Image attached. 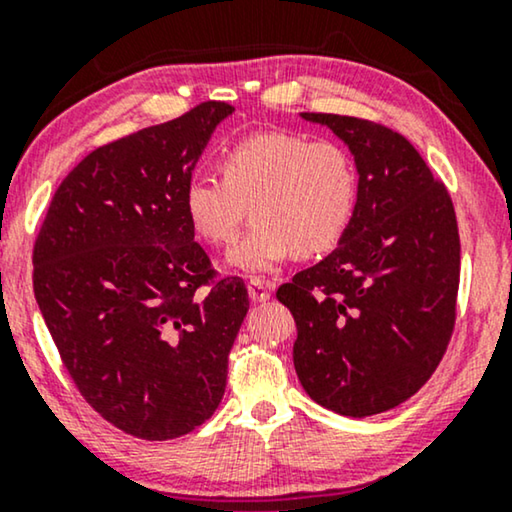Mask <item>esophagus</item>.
Masks as SVG:
<instances>
[{
  "mask_svg": "<svg viewBox=\"0 0 512 512\" xmlns=\"http://www.w3.org/2000/svg\"><path fill=\"white\" fill-rule=\"evenodd\" d=\"M247 289H249V298L254 300V303H263V300L270 298V284H265L263 279H258V277L251 279Z\"/></svg>",
  "mask_w": 512,
  "mask_h": 512,
  "instance_id": "34e87169",
  "label": "esophagus"
}]
</instances>
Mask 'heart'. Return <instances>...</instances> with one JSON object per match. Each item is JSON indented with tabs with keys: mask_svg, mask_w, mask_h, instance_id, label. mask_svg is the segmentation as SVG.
Wrapping results in <instances>:
<instances>
[{
	"mask_svg": "<svg viewBox=\"0 0 512 512\" xmlns=\"http://www.w3.org/2000/svg\"><path fill=\"white\" fill-rule=\"evenodd\" d=\"M221 177L186 181L184 212L212 244L237 237L247 207L254 223L230 263L265 272L286 261L319 258L345 240L359 205V167L347 146L293 132H256L219 158Z\"/></svg>",
	"mask_w": 512,
	"mask_h": 512,
	"instance_id": "obj_1",
	"label": "heart"
}]
</instances>
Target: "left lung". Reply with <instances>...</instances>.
I'll return each instance as SVG.
<instances>
[{
	"mask_svg": "<svg viewBox=\"0 0 512 512\" xmlns=\"http://www.w3.org/2000/svg\"><path fill=\"white\" fill-rule=\"evenodd\" d=\"M354 153L359 205L338 249L277 289L296 319L307 394L347 417L391 410L424 387L457 321L461 244L445 184L401 132L303 114Z\"/></svg>",
	"mask_w": 512,
	"mask_h": 512,
	"instance_id": "left-lung-1",
	"label": "left lung"
}]
</instances>
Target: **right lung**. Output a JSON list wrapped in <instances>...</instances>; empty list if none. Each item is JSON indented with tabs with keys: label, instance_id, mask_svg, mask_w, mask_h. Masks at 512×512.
<instances>
[{
	"label": "right lung",
	"instance_id": "right-lung-1",
	"mask_svg": "<svg viewBox=\"0 0 512 512\" xmlns=\"http://www.w3.org/2000/svg\"><path fill=\"white\" fill-rule=\"evenodd\" d=\"M228 114L207 100L90 151L34 240V296L74 387L142 440L214 415L249 310L247 286L219 277L184 212L186 181Z\"/></svg>",
	"mask_w": 512,
	"mask_h": 512
}]
</instances>
